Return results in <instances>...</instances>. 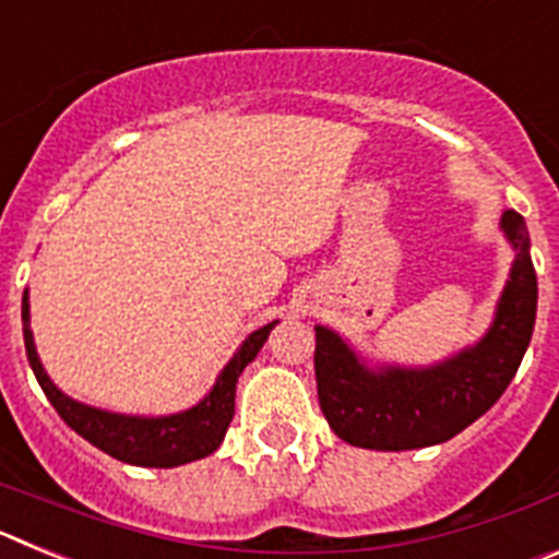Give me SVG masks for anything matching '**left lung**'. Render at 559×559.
Instances as JSON below:
<instances>
[{"mask_svg":"<svg viewBox=\"0 0 559 559\" xmlns=\"http://www.w3.org/2000/svg\"><path fill=\"white\" fill-rule=\"evenodd\" d=\"M515 251L487 333L431 367L369 360L335 330L316 324L319 406L335 437L369 451H414L448 442L496 406L521 367L537 313V276L526 221L501 215Z\"/></svg>","mask_w":559,"mask_h":559,"instance_id":"1","label":"left lung"}]
</instances>
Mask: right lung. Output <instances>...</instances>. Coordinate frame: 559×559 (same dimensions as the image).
Returning <instances> with one entry per match:
<instances>
[{
	"mask_svg": "<svg viewBox=\"0 0 559 559\" xmlns=\"http://www.w3.org/2000/svg\"><path fill=\"white\" fill-rule=\"evenodd\" d=\"M22 324L24 349H27V360L33 367V374H36L38 386L44 389L47 400L56 406V412L61 414V419L72 431L81 433L83 439H88L103 453L126 464H136V467H179V464L195 462V459H204L218 451L226 437V428L235 417L237 378L263 349L269 333L280 324V319L246 335V341L235 349L229 364L221 369L210 392L195 406L176 414H159V417L106 412V408L86 406L81 400H72L69 394H63L52 383L41 358H38L33 330H29L27 290L22 296Z\"/></svg>",
	"mask_w": 559,
	"mask_h": 559,
	"instance_id": "1",
	"label": "right lung"
}]
</instances>
